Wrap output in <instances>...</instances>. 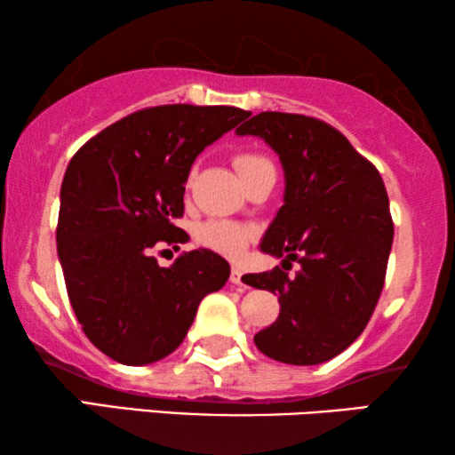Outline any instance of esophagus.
<instances>
[{
	"mask_svg": "<svg viewBox=\"0 0 455 455\" xmlns=\"http://www.w3.org/2000/svg\"><path fill=\"white\" fill-rule=\"evenodd\" d=\"M242 275H244V273H242V269H238V267H234L232 273H229V282H232L234 285H244V282H242Z\"/></svg>",
	"mask_w": 455,
	"mask_h": 455,
	"instance_id": "1",
	"label": "esophagus"
}]
</instances>
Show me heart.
<instances>
[{
	"mask_svg": "<svg viewBox=\"0 0 455 455\" xmlns=\"http://www.w3.org/2000/svg\"><path fill=\"white\" fill-rule=\"evenodd\" d=\"M234 164H235V170L240 172L242 180L246 182L254 172L260 170V167L271 165V161L259 153H240L238 157L234 159ZM196 238L203 246L223 254V257L240 259L242 254L246 252L248 244H251L252 229L235 221L211 220V221H204L203 226H198Z\"/></svg>",
	"mask_w": 455,
	"mask_h": 455,
	"instance_id": "b5f03b06",
	"label": "heart"
}]
</instances>
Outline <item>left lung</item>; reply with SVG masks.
Returning <instances> with one entry per match:
<instances>
[{"label": "left lung", "instance_id": "obj_1", "mask_svg": "<svg viewBox=\"0 0 455 455\" xmlns=\"http://www.w3.org/2000/svg\"><path fill=\"white\" fill-rule=\"evenodd\" d=\"M279 155L283 207L260 251L300 271L251 273L242 282L279 296L277 321L254 335L265 356L321 364L364 331L385 283L394 242L389 198L377 167L339 130L316 117L263 111L235 130Z\"/></svg>", "mask_w": 455, "mask_h": 455}]
</instances>
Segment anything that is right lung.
<instances>
[{
    "mask_svg": "<svg viewBox=\"0 0 455 455\" xmlns=\"http://www.w3.org/2000/svg\"><path fill=\"white\" fill-rule=\"evenodd\" d=\"M251 111L159 105L111 124L78 148L60 192L58 257L86 338L116 363L151 364L182 344L201 300L221 290L220 254L182 252L159 267L157 246L184 244V184L195 159Z\"/></svg>",
    "mask_w": 455,
    "mask_h": 455,
    "instance_id": "obj_1",
    "label": "right lung"
}]
</instances>
